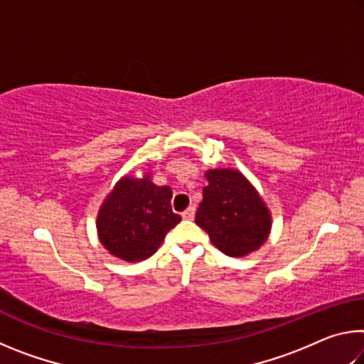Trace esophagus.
I'll return each instance as SVG.
<instances>
[{
    "label": "esophagus",
    "instance_id": "obj_1",
    "mask_svg": "<svg viewBox=\"0 0 364 364\" xmlns=\"http://www.w3.org/2000/svg\"><path fill=\"white\" fill-rule=\"evenodd\" d=\"M194 212H196L194 205H189V207L186 208V210H184L181 215H183L184 220H193V218H194Z\"/></svg>",
    "mask_w": 364,
    "mask_h": 364
}]
</instances>
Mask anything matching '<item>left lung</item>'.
I'll use <instances>...</instances> for the list:
<instances>
[{"instance_id":"obj_1","label":"left lung","mask_w":364,"mask_h":364,"mask_svg":"<svg viewBox=\"0 0 364 364\" xmlns=\"http://www.w3.org/2000/svg\"><path fill=\"white\" fill-rule=\"evenodd\" d=\"M205 178L197 226L226 255L244 257L257 250L271 230V213L260 194L237 170H208Z\"/></svg>"}]
</instances>
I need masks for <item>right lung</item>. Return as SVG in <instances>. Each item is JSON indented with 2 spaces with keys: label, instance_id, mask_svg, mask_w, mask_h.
<instances>
[{
  "label": "right lung",
  "instance_id": "1",
  "mask_svg": "<svg viewBox=\"0 0 364 364\" xmlns=\"http://www.w3.org/2000/svg\"><path fill=\"white\" fill-rule=\"evenodd\" d=\"M170 199L171 189L154 184L149 173L141 180L123 176L97 213L101 244L125 262L149 258L171 228L181 221L180 215L171 210Z\"/></svg>",
  "mask_w": 364,
  "mask_h": 364
}]
</instances>
